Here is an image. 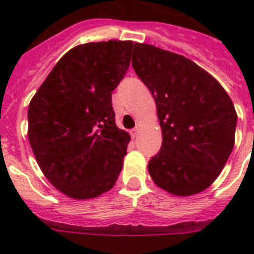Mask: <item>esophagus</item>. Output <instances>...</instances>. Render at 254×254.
Instances as JSON below:
<instances>
[{
	"mask_svg": "<svg viewBox=\"0 0 254 254\" xmlns=\"http://www.w3.org/2000/svg\"><path fill=\"white\" fill-rule=\"evenodd\" d=\"M130 135H131V138H135V137L138 135V127H134V129H131Z\"/></svg>",
	"mask_w": 254,
	"mask_h": 254,
	"instance_id": "obj_1",
	"label": "esophagus"
}]
</instances>
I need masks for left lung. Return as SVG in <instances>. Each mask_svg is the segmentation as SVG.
<instances>
[{
	"mask_svg": "<svg viewBox=\"0 0 254 254\" xmlns=\"http://www.w3.org/2000/svg\"><path fill=\"white\" fill-rule=\"evenodd\" d=\"M131 65L155 100L162 147L147 165L159 189L191 196L208 189L235 145L237 113L228 93L187 58L134 43Z\"/></svg>",
	"mask_w": 254,
	"mask_h": 254,
	"instance_id": "obj_1",
	"label": "left lung"
}]
</instances>
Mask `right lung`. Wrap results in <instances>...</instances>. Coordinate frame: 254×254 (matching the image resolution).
<instances>
[{
	"label": "right lung",
	"instance_id": "1",
	"mask_svg": "<svg viewBox=\"0 0 254 254\" xmlns=\"http://www.w3.org/2000/svg\"><path fill=\"white\" fill-rule=\"evenodd\" d=\"M131 41L91 42L65 53L30 101V146L42 173L84 200L115 186L129 133L119 129L112 92L130 64Z\"/></svg>",
	"mask_w": 254,
	"mask_h": 254
}]
</instances>
